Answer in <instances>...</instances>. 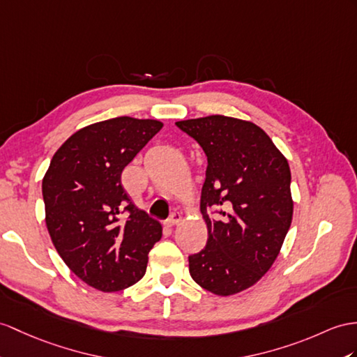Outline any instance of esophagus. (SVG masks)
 Instances as JSON below:
<instances>
[{
	"label": "esophagus",
	"mask_w": 357,
	"mask_h": 357,
	"mask_svg": "<svg viewBox=\"0 0 357 357\" xmlns=\"http://www.w3.org/2000/svg\"><path fill=\"white\" fill-rule=\"evenodd\" d=\"M180 221H181V213L174 212V213L169 216V218L167 220V225H168V227H174V225H177Z\"/></svg>",
	"instance_id": "obj_1"
}]
</instances>
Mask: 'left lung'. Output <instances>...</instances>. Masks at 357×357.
I'll return each instance as SVG.
<instances>
[{
  "label": "left lung",
  "instance_id": "left-lung-1",
  "mask_svg": "<svg viewBox=\"0 0 357 357\" xmlns=\"http://www.w3.org/2000/svg\"><path fill=\"white\" fill-rule=\"evenodd\" d=\"M207 155L202 213L207 244L189 256L190 277L215 295L257 283L280 253L292 222L291 169L262 128L224 115L178 121ZM221 206L220 220L206 208Z\"/></svg>",
  "mask_w": 357,
  "mask_h": 357
}]
</instances>
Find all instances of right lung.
<instances>
[{
    "instance_id": "obj_1",
    "label": "right lung",
    "mask_w": 357,
    "mask_h": 357,
    "mask_svg": "<svg viewBox=\"0 0 357 357\" xmlns=\"http://www.w3.org/2000/svg\"><path fill=\"white\" fill-rule=\"evenodd\" d=\"M163 127L118 116L78 130L42 180L45 222L68 268L92 288L123 291L144 277L162 225L137 208L121 174Z\"/></svg>"
}]
</instances>
